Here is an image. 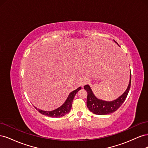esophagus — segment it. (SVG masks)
Returning <instances> with one entry per match:
<instances>
[{
    "instance_id": "obj_1",
    "label": "esophagus",
    "mask_w": 148,
    "mask_h": 148,
    "mask_svg": "<svg viewBox=\"0 0 148 148\" xmlns=\"http://www.w3.org/2000/svg\"><path fill=\"white\" fill-rule=\"evenodd\" d=\"M81 82H81V84H82V86H84L85 84H88V83H89V78H88L84 77V78H82V81H81Z\"/></svg>"
}]
</instances>
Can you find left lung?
<instances>
[{
    "label": "left lung",
    "instance_id": "left-lung-1",
    "mask_svg": "<svg viewBox=\"0 0 148 148\" xmlns=\"http://www.w3.org/2000/svg\"><path fill=\"white\" fill-rule=\"evenodd\" d=\"M116 44L119 46L118 43L115 41ZM131 86V71L130 76V81L128 86L125 91L122 94V95L119 96L117 99H116L112 101H106L98 99L96 96L94 95L91 87L88 84L85 85L84 88L88 92L87 100H86V105L89 110L93 114L96 115H107L111 113L114 112L117 110L119 107L122 106V104L125 101V99L128 95V92L130 89Z\"/></svg>",
    "mask_w": 148,
    "mask_h": 148
}]
</instances>
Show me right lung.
<instances>
[{
  "instance_id": "obj_1",
  "label": "right lung",
  "mask_w": 148,
  "mask_h": 148,
  "mask_svg": "<svg viewBox=\"0 0 148 148\" xmlns=\"http://www.w3.org/2000/svg\"><path fill=\"white\" fill-rule=\"evenodd\" d=\"M82 89V87H79L77 89L71 92L69 95L67 97V99L65 101V102L62 104L59 108H57L55 110H51V111H46V110H42L41 109H38L37 107H34L36 110H38L39 112L41 113V114H43L44 115L48 116L49 117H63V116L65 115L66 114H68L71 110V106H72V102L73 100L74 99V97L76 95V94L78 92V91Z\"/></svg>"
}]
</instances>
